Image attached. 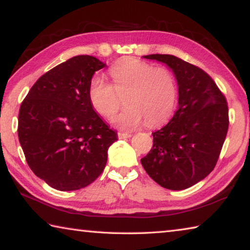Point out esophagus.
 <instances>
[{
	"label": "esophagus",
	"instance_id": "esophagus-1",
	"mask_svg": "<svg viewBox=\"0 0 250 250\" xmlns=\"http://www.w3.org/2000/svg\"><path fill=\"white\" fill-rule=\"evenodd\" d=\"M118 137H119V139H126V138H130L131 134L125 133V132H118Z\"/></svg>",
	"mask_w": 250,
	"mask_h": 250
}]
</instances>
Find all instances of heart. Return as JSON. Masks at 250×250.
Masks as SVG:
<instances>
[{"label":"heart","mask_w":250,"mask_h":250,"mask_svg":"<svg viewBox=\"0 0 250 250\" xmlns=\"http://www.w3.org/2000/svg\"><path fill=\"white\" fill-rule=\"evenodd\" d=\"M113 86L96 75L88 86V99L97 113L111 119L125 95L126 107L113 122L124 130L145 124L156 126L171 117L175 107L177 86L174 75L164 67L137 58H125L109 70Z\"/></svg>","instance_id":"b5f03b06"}]
</instances>
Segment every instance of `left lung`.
Returning <instances> with one entry per match:
<instances>
[{
    "mask_svg": "<svg viewBox=\"0 0 250 250\" xmlns=\"http://www.w3.org/2000/svg\"><path fill=\"white\" fill-rule=\"evenodd\" d=\"M167 64L179 86V108L153 135L142 167L164 188L181 191L209 174L216 166L228 125L225 96L208 74L173 55L143 56Z\"/></svg>",
    "mask_w": 250,
    "mask_h": 250,
    "instance_id": "left-lung-1",
    "label": "left lung"
}]
</instances>
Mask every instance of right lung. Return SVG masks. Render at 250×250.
I'll return each mask as SVG.
<instances>
[{
  "label": "right lung",
  "instance_id": "right-lung-1",
  "mask_svg": "<svg viewBox=\"0 0 250 250\" xmlns=\"http://www.w3.org/2000/svg\"><path fill=\"white\" fill-rule=\"evenodd\" d=\"M105 64L79 55L33 84L19 113V140L34 174L58 191L91 184L105 167L118 134L95 112L88 86Z\"/></svg>",
  "mask_w": 250,
  "mask_h": 250
}]
</instances>
